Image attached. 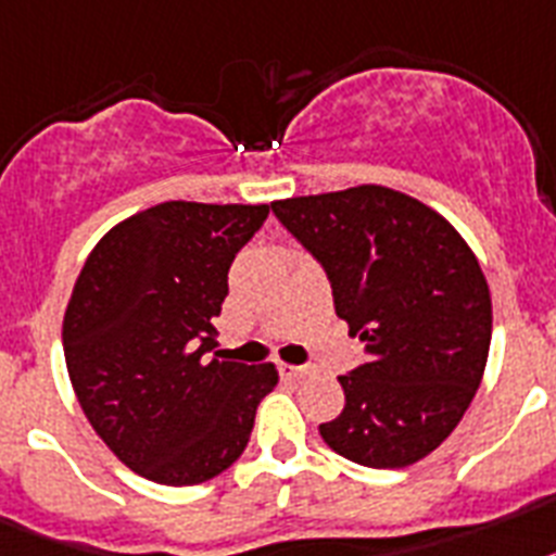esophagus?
I'll return each mask as SVG.
<instances>
[{
  "label": "esophagus",
  "instance_id": "1",
  "mask_svg": "<svg viewBox=\"0 0 556 556\" xmlns=\"http://www.w3.org/2000/svg\"><path fill=\"white\" fill-rule=\"evenodd\" d=\"M279 374H282V377H288V380H305V377H311V374H314V365H288V363H282V365H279Z\"/></svg>",
  "mask_w": 556,
  "mask_h": 556
}]
</instances>
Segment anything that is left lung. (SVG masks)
<instances>
[{
    "mask_svg": "<svg viewBox=\"0 0 556 556\" xmlns=\"http://www.w3.org/2000/svg\"><path fill=\"white\" fill-rule=\"evenodd\" d=\"M331 282L337 317L368 363L340 377L345 408L319 434L340 457L405 468L457 428L491 345V293L480 263L437 211L359 185L270 202Z\"/></svg>",
    "mask_w": 556,
    "mask_h": 556,
    "instance_id": "8db88e82",
    "label": "left lung"
}]
</instances>
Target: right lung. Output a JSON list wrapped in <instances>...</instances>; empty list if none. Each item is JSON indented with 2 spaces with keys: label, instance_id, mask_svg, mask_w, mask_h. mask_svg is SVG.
I'll list each match as a JSON object with an SVG mask.
<instances>
[{
  "label": "right lung",
  "instance_id": "obj_1",
  "mask_svg": "<svg viewBox=\"0 0 556 556\" xmlns=\"http://www.w3.org/2000/svg\"><path fill=\"white\" fill-rule=\"evenodd\" d=\"M270 205L162 202L99 239L67 302L62 342L76 400L146 480L197 485L233 466L270 363L211 359L228 270Z\"/></svg>",
  "mask_w": 556,
  "mask_h": 556
}]
</instances>
